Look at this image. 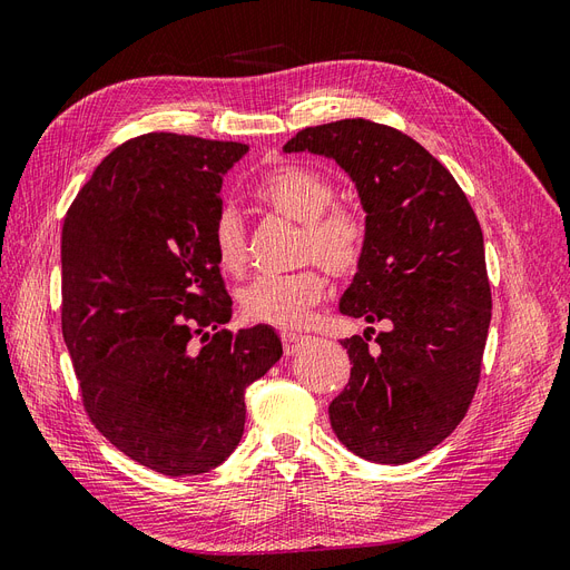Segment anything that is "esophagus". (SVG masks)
Segmentation results:
<instances>
[{"label":"esophagus","instance_id":"obj_1","mask_svg":"<svg viewBox=\"0 0 570 570\" xmlns=\"http://www.w3.org/2000/svg\"><path fill=\"white\" fill-rule=\"evenodd\" d=\"M283 350H285V354L287 356H292V354H297L299 350H302V344L306 342V337H302V335H292V333H283Z\"/></svg>","mask_w":570,"mask_h":570}]
</instances>
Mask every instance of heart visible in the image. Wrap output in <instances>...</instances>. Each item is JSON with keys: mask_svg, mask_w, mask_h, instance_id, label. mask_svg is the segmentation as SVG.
I'll use <instances>...</instances> for the list:
<instances>
[{"mask_svg": "<svg viewBox=\"0 0 570 570\" xmlns=\"http://www.w3.org/2000/svg\"><path fill=\"white\" fill-rule=\"evenodd\" d=\"M254 197L266 209L302 223V262H318L333 275H352L364 262L368 223L356 206L333 204L335 189L321 170L283 161L258 178ZM216 264L223 273L239 275L247 266V230L233 206H223L212 228ZM325 278L316 268L289 275H258L237 292L239 312L254 323L295 331L308 321L325 297Z\"/></svg>", "mask_w": 570, "mask_h": 570, "instance_id": "heart-1", "label": "heart"}]
</instances>
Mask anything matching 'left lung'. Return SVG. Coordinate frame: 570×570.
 Masks as SVG:
<instances>
[{
	"label": "left lung",
	"mask_w": 570,
	"mask_h": 570,
	"mask_svg": "<svg viewBox=\"0 0 570 570\" xmlns=\"http://www.w3.org/2000/svg\"><path fill=\"white\" fill-rule=\"evenodd\" d=\"M335 159L354 180L368 245L342 295L344 316L385 321L342 340L350 383L327 409L337 440L375 463L428 454L463 421L492 318L473 206L433 154L366 118L299 130L283 147Z\"/></svg>",
	"instance_id": "1"
}]
</instances>
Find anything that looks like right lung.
<instances>
[{
    "label": "right lung",
    "mask_w": 570,
    "mask_h": 570,
    "mask_svg": "<svg viewBox=\"0 0 570 570\" xmlns=\"http://www.w3.org/2000/svg\"><path fill=\"white\" fill-rule=\"evenodd\" d=\"M243 142L147 132L82 185L61 230V331L82 406L116 450L178 478L216 469L245 390L283 356L268 325L230 333L214 256L220 185Z\"/></svg>",
    "instance_id": "right-lung-1"
}]
</instances>
